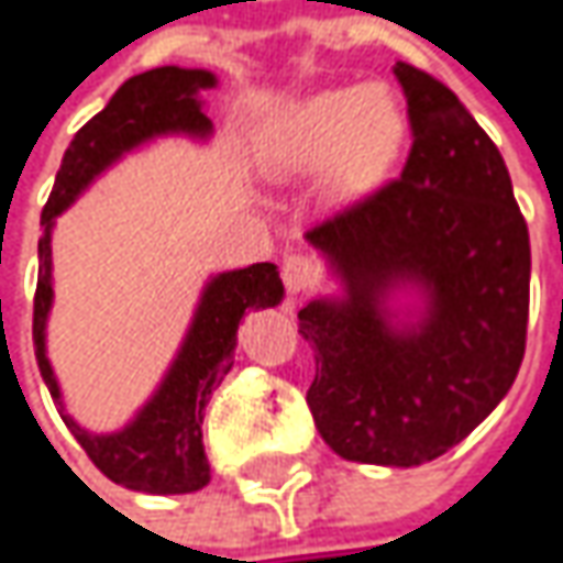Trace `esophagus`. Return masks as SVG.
<instances>
[{
  "label": "esophagus",
  "mask_w": 563,
  "mask_h": 563,
  "mask_svg": "<svg viewBox=\"0 0 563 563\" xmlns=\"http://www.w3.org/2000/svg\"><path fill=\"white\" fill-rule=\"evenodd\" d=\"M314 277H318V267H314V261H309V257L289 254L283 261V286H286L289 296H299L306 286H312Z\"/></svg>",
  "instance_id": "esophagus-1"
}]
</instances>
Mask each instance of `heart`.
<instances>
[{
    "label": "heart",
    "mask_w": 563,
    "mask_h": 563,
    "mask_svg": "<svg viewBox=\"0 0 563 563\" xmlns=\"http://www.w3.org/2000/svg\"><path fill=\"white\" fill-rule=\"evenodd\" d=\"M405 140L408 114L388 88L344 85L283 108L261 140V162L274 178L324 172L334 200H360L391 175Z\"/></svg>",
    "instance_id": "heart-1"
}]
</instances>
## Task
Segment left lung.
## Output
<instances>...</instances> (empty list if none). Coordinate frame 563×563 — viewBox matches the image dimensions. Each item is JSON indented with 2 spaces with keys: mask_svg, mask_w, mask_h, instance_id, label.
I'll return each instance as SVG.
<instances>
[{
  "mask_svg": "<svg viewBox=\"0 0 563 563\" xmlns=\"http://www.w3.org/2000/svg\"><path fill=\"white\" fill-rule=\"evenodd\" d=\"M413 146L401 178L306 232L334 292L299 334L309 411L347 462L413 468L459 446L526 353L529 229L504 155L433 76L395 63Z\"/></svg>",
  "mask_w": 563,
  "mask_h": 563,
  "instance_id": "left-lung-1",
  "label": "left lung"
}]
</instances>
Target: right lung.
<instances>
[{"instance_id": "1", "label": "right lung", "mask_w": 563, "mask_h": 563, "mask_svg": "<svg viewBox=\"0 0 563 563\" xmlns=\"http://www.w3.org/2000/svg\"><path fill=\"white\" fill-rule=\"evenodd\" d=\"M210 69L158 66L120 85L101 114H95L56 172L51 200L41 213L44 235L37 242V296H34V353L47 382L53 405L73 430L88 459L108 478L140 494H194L210 484V462L203 452V413L213 388L229 373L239 347V324L251 309H274L283 302V280L277 264H251L242 271H222L203 283L194 306L181 347L172 356L155 391L136 413L111 433L85 430L66 411L63 388L47 356V321L53 309V229L56 216L66 213L108 168L130 152L155 140L184 136L207 143L213 120L207 117L203 91L216 88Z\"/></svg>"}]
</instances>
